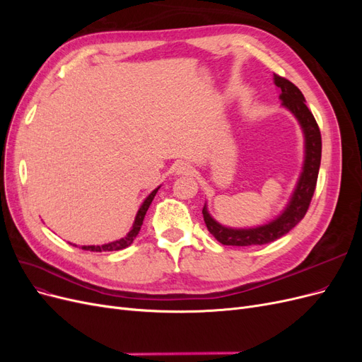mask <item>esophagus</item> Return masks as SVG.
Here are the masks:
<instances>
[{"label": "esophagus", "mask_w": 362, "mask_h": 362, "mask_svg": "<svg viewBox=\"0 0 362 362\" xmlns=\"http://www.w3.org/2000/svg\"><path fill=\"white\" fill-rule=\"evenodd\" d=\"M175 170H177L178 175H190L193 172V168H192V164L181 161V163L177 164V169H175Z\"/></svg>", "instance_id": "1"}]
</instances>
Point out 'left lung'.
<instances>
[{
	"instance_id": "obj_1",
	"label": "left lung",
	"mask_w": 362,
	"mask_h": 362,
	"mask_svg": "<svg viewBox=\"0 0 362 362\" xmlns=\"http://www.w3.org/2000/svg\"><path fill=\"white\" fill-rule=\"evenodd\" d=\"M275 76V84L281 89L282 104L294 113L299 119V122L305 133V145L306 156L303 172L298 182V187L294 190L290 205L287 210L279 216L276 221L270 222L269 225L252 228V229H231L218 225L211 216L208 214L206 208H202L204 222L210 234L214 235L217 242L226 246H252V245H266L281 238L290 233L291 229L298 225L308 211L311 199L315 192L317 178H319L320 160H322V136L320 128L315 122V117L310 112V108L305 104V98L302 92L294 86L290 80L284 76L273 74Z\"/></svg>"
}]
</instances>
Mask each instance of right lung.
I'll return each instance as SVG.
<instances>
[{"label": "right lung", "mask_w": 362, "mask_h": 362, "mask_svg": "<svg viewBox=\"0 0 362 362\" xmlns=\"http://www.w3.org/2000/svg\"><path fill=\"white\" fill-rule=\"evenodd\" d=\"M157 192H158V189H156L154 192H152V193L148 196V198L145 199V202L141 204L140 210H139V213H137V216H136V221H134L133 229H131V231L128 233L127 237L117 240V242L108 243V245H101V246H81V249H83V250H90V252H112V250H120V249L128 247L131 243L134 242V238H136V235L139 234L141 225H144L145 214H146L148 208H149L152 199H154V196H156ZM74 246H75V245H74Z\"/></svg>", "instance_id": "right-lung-1"}]
</instances>
